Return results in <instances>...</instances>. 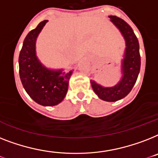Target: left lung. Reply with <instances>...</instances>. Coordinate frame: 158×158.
<instances>
[{"instance_id": "left-lung-1", "label": "left lung", "mask_w": 158, "mask_h": 158, "mask_svg": "<svg viewBox=\"0 0 158 158\" xmlns=\"http://www.w3.org/2000/svg\"><path fill=\"white\" fill-rule=\"evenodd\" d=\"M110 21L118 28L126 41L124 58L122 61L121 80L116 85L105 88L91 80L92 89L100 99L106 101H117L128 95L136 82L140 70L139 41L132 28L124 20L117 16H109Z\"/></svg>"}]
</instances>
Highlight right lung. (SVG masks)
<instances>
[{"mask_svg": "<svg viewBox=\"0 0 158 158\" xmlns=\"http://www.w3.org/2000/svg\"><path fill=\"white\" fill-rule=\"evenodd\" d=\"M48 20H44L26 36L19 57V76L24 89L36 103L52 106L61 103L66 97L72 70H51L36 57L35 42Z\"/></svg>", "mask_w": 158, "mask_h": 158, "instance_id": "obj_1", "label": "right lung"}]
</instances>
